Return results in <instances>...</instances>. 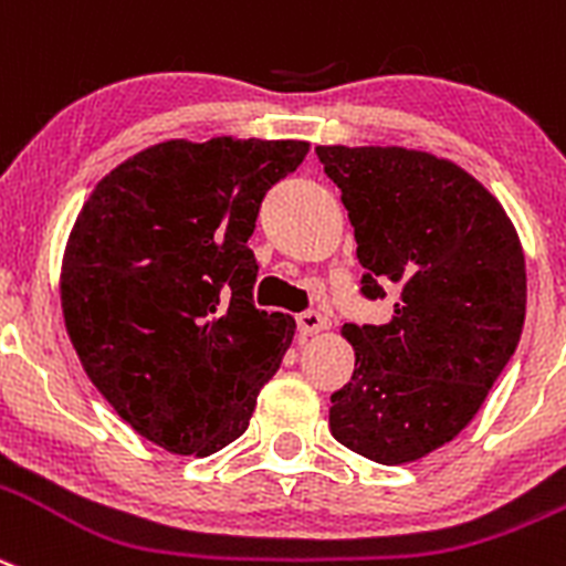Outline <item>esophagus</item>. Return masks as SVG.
Instances as JSON below:
<instances>
[{
	"mask_svg": "<svg viewBox=\"0 0 566 566\" xmlns=\"http://www.w3.org/2000/svg\"><path fill=\"white\" fill-rule=\"evenodd\" d=\"M324 329H329V318L326 315L315 313V310H307V313L298 315V332L304 337H313Z\"/></svg>",
	"mask_w": 566,
	"mask_h": 566,
	"instance_id": "esophagus-1",
	"label": "esophagus"
}]
</instances>
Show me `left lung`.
<instances>
[{"mask_svg":"<svg viewBox=\"0 0 566 566\" xmlns=\"http://www.w3.org/2000/svg\"><path fill=\"white\" fill-rule=\"evenodd\" d=\"M315 153L355 226L363 295L396 293L388 324L340 329L355 374L332 394L329 430L368 461H419L474 419L520 343V234L503 203L447 158L408 147Z\"/></svg>","mask_w":566,"mask_h":566,"instance_id":"left-lung-1","label":"left lung"}]
</instances>
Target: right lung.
I'll return each instance as SVG.
<instances>
[{
  "mask_svg": "<svg viewBox=\"0 0 566 566\" xmlns=\"http://www.w3.org/2000/svg\"><path fill=\"white\" fill-rule=\"evenodd\" d=\"M295 139H170L94 187L61 265L69 340L139 436L206 458L248 430L295 335L253 307L259 203L304 161Z\"/></svg>",
  "mask_w": 566,
  "mask_h": 566,
  "instance_id": "1",
  "label": "right lung"
}]
</instances>
